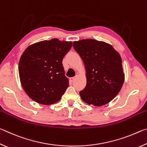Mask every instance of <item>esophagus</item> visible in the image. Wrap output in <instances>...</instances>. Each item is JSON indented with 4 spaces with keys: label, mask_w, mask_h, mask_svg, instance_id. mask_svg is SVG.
I'll use <instances>...</instances> for the list:
<instances>
[{
    "label": "esophagus",
    "mask_w": 147,
    "mask_h": 147,
    "mask_svg": "<svg viewBox=\"0 0 147 147\" xmlns=\"http://www.w3.org/2000/svg\"><path fill=\"white\" fill-rule=\"evenodd\" d=\"M77 77H78V76H74V77H71V78H69V81L71 82H73L74 80V79H76Z\"/></svg>",
    "instance_id": "obj_1"
}]
</instances>
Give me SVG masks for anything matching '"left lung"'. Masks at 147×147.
Wrapping results in <instances>:
<instances>
[{
    "instance_id": "obj_1",
    "label": "left lung",
    "mask_w": 147,
    "mask_h": 147,
    "mask_svg": "<svg viewBox=\"0 0 147 147\" xmlns=\"http://www.w3.org/2000/svg\"><path fill=\"white\" fill-rule=\"evenodd\" d=\"M73 47L86 69L87 84L80 92L82 100L95 106L109 103L119 93L124 81L120 54L110 44L93 39L74 41Z\"/></svg>"
}]
</instances>
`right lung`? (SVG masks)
Masks as SVG:
<instances>
[{
  "label": "right lung",
  "mask_w": 147,
  "mask_h": 147,
  "mask_svg": "<svg viewBox=\"0 0 147 147\" xmlns=\"http://www.w3.org/2000/svg\"><path fill=\"white\" fill-rule=\"evenodd\" d=\"M71 41L45 40L27 47L19 62L20 81L30 98L51 105L61 98L69 86L62 60L70 51Z\"/></svg>",
  "instance_id": "right-lung-1"
}]
</instances>
